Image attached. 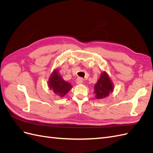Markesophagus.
<instances>
[{
    "label": "esophagus",
    "mask_w": 153,
    "mask_h": 153,
    "mask_svg": "<svg viewBox=\"0 0 153 153\" xmlns=\"http://www.w3.org/2000/svg\"><path fill=\"white\" fill-rule=\"evenodd\" d=\"M76 82L77 84H82L83 83V79L82 78H77L76 80Z\"/></svg>",
    "instance_id": "esophagus-1"
}]
</instances>
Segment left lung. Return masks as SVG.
Returning <instances> with one entry per match:
<instances>
[{
    "label": "left lung",
    "instance_id": "1",
    "mask_svg": "<svg viewBox=\"0 0 153 153\" xmlns=\"http://www.w3.org/2000/svg\"><path fill=\"white\" fill-rule=\"evenodd\" d=\"M94 93L96 98L101 100L107 97L114 90V87L108 74L106 72L101 73L98 82L94 85Z\"/></svg>",
    "mask_w": 153,
    "mask_h": 153
}]
</instances>
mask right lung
Returning <instances> with one entry per match:
<instances>
[{"mask_svg":"<svg viewBox=\"0 0 153 153\" xmlns=\"http://www.w3.org/2000/svg\"><path fill=\"white\" fill-rule=\"evenodd\" d=\"M48 85L50 89H52L54 93L60 97L64 96L72 88L69 83L64 80L61 76L59 75L57 70L54 71L50 76Z\"/></svg>","mask_w":153,"mask_h":153,"instance_id":"add662e5","label":"right lung"}]
</instances>
